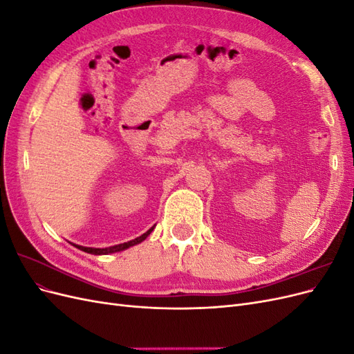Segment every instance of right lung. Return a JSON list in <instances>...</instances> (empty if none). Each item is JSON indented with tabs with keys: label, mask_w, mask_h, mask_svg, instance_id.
<instances>
[{
	"label": "right lung",
	"mask_w": 354,
	"mask_h": 354,
	"mask_svg": "<svg viewBox=\"0 0 354 354\" xmlns=\"http://www.w3.org/2000/svg\"><path fill=\"white\" fill-rule=\"evenodd\" d=\"M153 227H155V226H153ZM153 227H151L146 233H143L142 236H138V238H136V239H133V241H130V242H124V243H120V245L108 246V248H88V246H81V245H75V243H73V246H77L78 250H81V251H84V252H88V254H94V255H108V254H112V252L124 251V250H127V248H130V246H134V245H137V243L143 242V241L149 236V234L152 233Z\"/></svg>",
	"instance_id": "1"
}]
</instances>
